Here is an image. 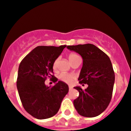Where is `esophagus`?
<instances>
[{"mask_svg": "<svg viewBox=\"0 0 131 131\" xmlns=\"http://www.w3.org/2000/svg\"><path fill=\"white\" fill-rule=\"evenodd\" d=\"M72 89V87L71 86H69V90H71Z\"/></svg>", "mask_w": 131, "mask_h": 131, "instance_id": "esophagus-1", "label": "esophagus"}]
</instances>
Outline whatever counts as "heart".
<instances>
[{"mask_svg": "<svg viewBox=\"0 0 131 131\" xmlns=\"http://www.w3.org/2000/svg\"><path fill=\"white\" fill-rule=\"evenodd\" d=\"M79 57L76 53H71L68 56V59L71 63H72L77 58ZM57 64H58V60L56 59V60L53 61L52 64V68L53 70H56L57 68ZM59 79L60 81L68 83V84H71L72 82V81L74 79V76L70 74L65 73V72H62L59 75Z\"/></svg>", "mask_w": 131, "mask_h": 131, "instance_id": "heart-1", "label": "heart"}]
</instances>
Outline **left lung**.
I'll return each mask as SVG.
<instances>
[{"mask_svg": "<svg viewBox=\"0 0 131 131\" xmlns=\"http://www.w3.org/2000/svg\"><path fill=\"white\" fill-rule=\"evenodd\" d=\"M67 48L78 53L82 57L83 65L78 80L80 83L87 84L78 90V97L74 105L78 113L85 117L98 116L107 107L112 96L115 73L107 55L91 44L68 46Z\"/></svg>", "mask_w": 131, "mask_h": 131, "instance_id": "left-lung-1", "label": "left lung"}]
</instances>
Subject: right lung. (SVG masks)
<instances>
[{"label": "right lung", "mask_w": 131, "mask_h": 131, "mask_svg": "<svg viewBox=\"0 0 131 131\" xmlns=\"http://www.w3.org/2000/svg\"><path fill=\"white\" fill-rule=\"evenodd\" d=\"M67 46H41L33 49L19 64L17 89L27 112L39 119L54 116L59 111L63 99L68 93L66 83L59 81L53 86L45 85L49 78L56 83L52 64Z\"/></svg>", "instance_id": "add662e5"}]
</instances>
